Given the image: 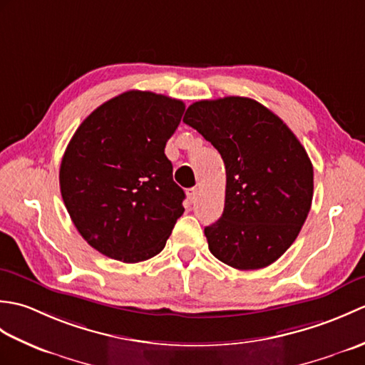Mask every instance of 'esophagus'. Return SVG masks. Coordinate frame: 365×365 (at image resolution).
Returning a JSON list of instances; mask_svg holds the SVG:
<instances>
[{
    "label": "esophagus",
    "instance_id": "1",
    "mask_svg": "<svg viewBox=\"0 0 365 365\" xmlns=\"http://www.w3.org/2000/svg\"><path fill=\"white\" fill-rule=\"evenodd\" d=\"M187 195H188V199H190V202H191V204H195V202H196V200H197V196H199V191H197V188H190V190H188V192H187Z\"/></svg>",
    "mask_w": 365,
    "mask_h": 365
}]
</instances>
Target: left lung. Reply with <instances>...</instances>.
Segmentation results:
<instances>
[{"instance_id":"1","label":"left lung","mask_w":365,"mask_h":365,"mask_svg":"<svg viewBox=\"0 0 365 365\" xmlns=\"http://www.w3.org/2000/svg\"><path fill=\"white\" fill-rule=\"evenodd\" d=\"M183 122L212 143L226 166L221 218L204 229L208 250L237 269L276 262L311 210L314 168L293 131L247 97L200 100Z\"/></svg>"}]
</instances>
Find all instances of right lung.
Here are the masks:
<instances>
[{"mask_svg": "<svg viewBox=\"0 0 365 365\" xmlns=\"http://www.w3.org/2000/svg\"><path fill=\"white\" fill-rule=\"evenodd\" d=\"M183 111L180 100L127 91L92 111L68 143L61 195L80 235L106 257H153L183 215L185 192L165 155Z\"/></svg>", "mask_w": 365, "mask_h": 365, "instance_id": "right-lung-1", "label": "right lung"}]
</instances>
